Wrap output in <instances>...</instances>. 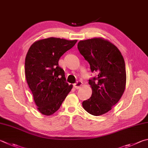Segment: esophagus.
Here are the masks:
<instances>
[{
    "label": "esophagus",
    "mask_w": 148,
    "mask_h": 148,
    "mask_svg": "<svg viewBox=\"0 0 148 148\" xmlns=\"http://www.w3.org/2000/svg\"><path fill=\"white\" fill-rule=\"evenodd\" d=\"M83 85V83L82 81H77L76 83L74 84V88H76V89H79V88H81V87Z\"/></svg>",
    "instance_id": "esophagus-1"
}]
</instances>
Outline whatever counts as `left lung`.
Instances as JSON below:
<instances>
[{
    "label": "left lung",
    "mask_w": 148,
    "mask_h": 148,
    "mask_svg": "<svg viewBox=\"0 0 148 148\" xmlns=\"http://www.w3.org/2000/svg\"><path fill=\"white\" fill-rule=\"evenodd\" d=\"M77 48L96 76L88 79L92 95L83 101V108L94 116L106 113L125 90V61L118 48L107 40L93 38L80 41Z\"/></svg>",
    "instance_id": "1"
}]
</instances>
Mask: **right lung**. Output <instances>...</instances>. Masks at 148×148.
<instances>
[{"label": "right lung", "mask_w": 148, "mask_h": 148, "mask_svg": "<svg viewBox=\"0 0 148 148\" xmlns=\"http://www.w3.org/2000/svg\"><path fill=\"white\" fill-rule=\"evenodd\" d=\"M76 42L50 37L35 42L29 48L25 59L26 82L42 114L49 116L57 111L72 89L58 61Z\"/></svg>", "instance_id": "right-lung-1"}]
</instances>
